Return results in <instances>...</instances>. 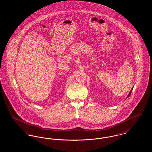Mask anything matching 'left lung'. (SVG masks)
Masks as SVG:
<instances>
[{
  "label": "left lung",
  "mask_w": 152,
  "mask_h": 152,
  "mask_svg": "<svg viewBox=\"0 0 152 152\" xmlns=\"http://www.w3.org/2000/svg\"><path fill=\"white\" fill-rule=\"evenodd\" d=\"M133 88H132V89H131V90H130V92H129V94H128V96H127V97H126V99H127V98H128V97H129V96H130V94H131V92H132V90H133Z\"/></svg>",
  "instance_id": "obj_1"
}]
</instances>
